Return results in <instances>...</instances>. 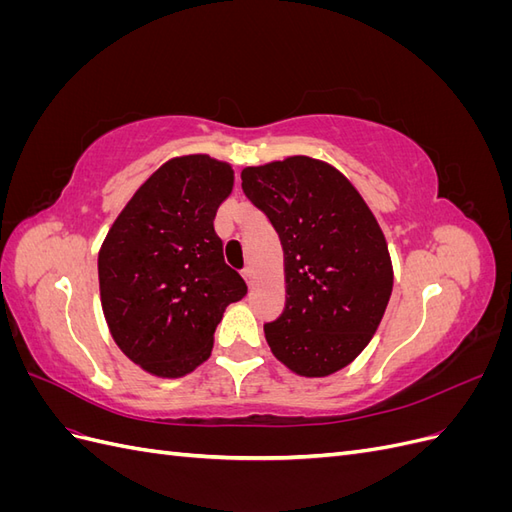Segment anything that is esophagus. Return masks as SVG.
Listing matches in <instances>:
<instances>
[{
	"label": "esophagus",
	"mask_w": 512,
	"mask_h": 512,
	"mask_svg": "<svg viewBox=\"0 0 512 512\" xmlns=\"http://www.w3.org/2000/svg\"><path fill=\"white\" fill-rule=\"evenodd\" d=\"M241 275H243V280L247 282V286H254V280H256V273H254V269L252 267H245L243 271H241Z\"/></svg>",
	"instance_id": "obj_1"
}]
</instances>
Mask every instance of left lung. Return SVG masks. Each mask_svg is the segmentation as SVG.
<instances>
[{
    "label": "left lung",
    "instance_id": "obj_1",
    "mask_svg": "<svg viewBox=\"0 0 512 512\" xmlns=\"http://www.w3.org/2000/svg\"><path fill=\"white\" fill-rule=\"evenodd\" d=\"M245 196L280 235L286 307L265 324L277 361L305 378L350 365L393 292L389 247L363 196L322 160L292 156L241 170Z\"/></svg>",
    "mask_w": 512,
    "mask_h": 512
}]
</instances>
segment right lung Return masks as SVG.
I'll list each match as a JSON object with an SVG mask.
<instances>
[{
    "mask_svg": "<svg viewBox=\"0 0 512 512\" xmlns=\"http://www.w3.org/2000/svg\"><path fill=\"white\" fill-rule=\"evenodd\" d=\"M232 183V166L205 153L168 160L134 192L100 247L108 331L158 378L205 363L224 309L247 292L213 228Z\"/></svg>",
    "mask_w": 512,
    "mask_h": 512,
    "instance_id": "obj_1",
    "label": "right lung"
}]
</instances>
